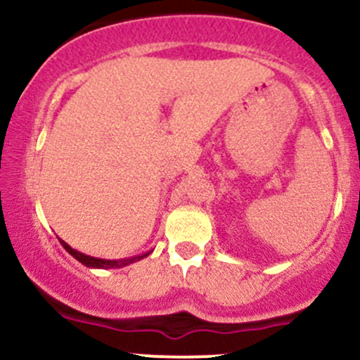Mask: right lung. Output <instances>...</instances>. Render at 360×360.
<instances>
[{
	"label": "right lung",
	"instance_id": "obj_1",
	"mask_svg": "<svg viewBox=\"0 0 360 360\" xmlns=\"http://www.w3.org/2000/svg\"><path fill=\"white\" fill-rule=\"evenodd\" d=\"M60 240V238H59ZM62 247H64L65 250L69 252V254L72 255L74 259L79 260L81 264H84L86 267H91V269H120V267H125L128 264H134L137 262V260L147 257L150 252H146V254L142 255H135V257H130V259H122V260H108V259H98V257H91V255H86L82 254V252L72 249L71 245H68L64 240H60Z\"/></svg>",
	"mask_w": 360,
	"mask_h": 360
}]
</instances>
